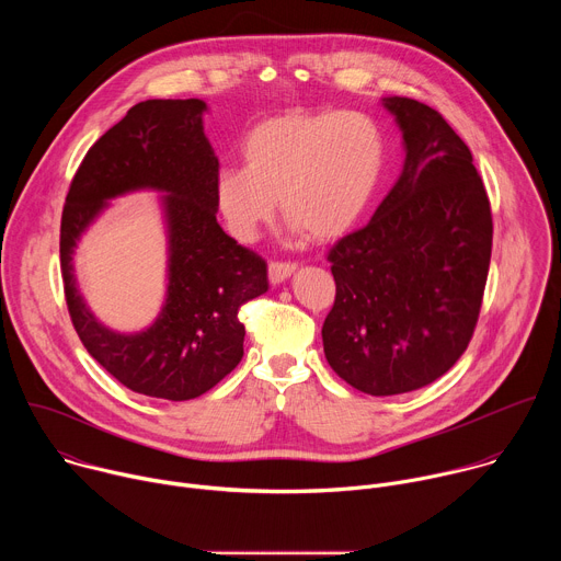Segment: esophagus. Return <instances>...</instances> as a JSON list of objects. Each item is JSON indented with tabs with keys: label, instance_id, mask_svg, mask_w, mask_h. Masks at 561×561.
<instances>
[{
	"label": "esophagus",
	"instance_id": "esophagus-1",
	"mask_svg": "<svg viewBox=\"0 0 561 561\" xmlns=\"http://www.w3.org/2000/svg\"><path fill=\"white\" fill-rule=\"evenodd\" d=\"M295 264L293 262H271L268 264V277L273 284H282L284 279H288L295 273Z\"/></svg>",
	"mask_w": 561,
	"mask_h": 561
}]
</instances>
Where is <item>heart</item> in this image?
<instances>
[{"label": "heart", "mask_w": 561, "mask_h": 561, "mask_svg": "<svg viewBox=\"0 0 561 561\" xmlns=\"http://www.w3.org/2000/svg\"><path fill=\"white\" fill-rule=\"evenodd\" d=\"M244 169L228 167L215 199L230 232L253 239L275 215L295 232L329 242L348 232L383 173L386 139L359 111H290L260 122L242 144Z\"/></svg>", "instance_id": "heart-1"}]
</instances>
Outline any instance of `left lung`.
<instances>
[{
  "label": "left lung",
  "mask_w": 561,
  "mask_h": 561,
  "mask_svg": "<svg viewBox=\"0 0 561 561\" xmlns=\"http://www.w3.org/2000/svg\"><path fill=\"white\" fill-rule=\"evenodd\" d=\"M383 106L404 133V171L329 251L335 301L322 329L331 368L375 397L422 388L463 355L493 249L491 202L461 137L417 100Z\"/></svg>",
  "instance_id": "obj_1"
}]
</instances>
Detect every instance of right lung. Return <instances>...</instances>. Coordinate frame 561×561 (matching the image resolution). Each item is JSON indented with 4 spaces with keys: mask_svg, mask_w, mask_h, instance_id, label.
Returning <instances> with one entry per match:
<instances>
[{
    "mask_svg": "<svg viewBox=\"0 0 561 561\" xmlns=\"http://www.w3.org/2000/svg\"><path fill=\"white\" fill-rule=\"evenodd\" d=\"M202 100H148L108 128L79 164L61 210L59 262L70 322L84 348L126 388L186 402L221 381L244 355L239 308L268 290L266 262L217 224L219 162L204 135ZM164 190L170 219V295L137 336L102 328L71 277L76 239L106 198Z\"/></svg>",
    "mask_w": 561,
    "mask_h": 561,
    "instance_id": "right-lung-1",
    "label": "right lung"
}]
</instances>
